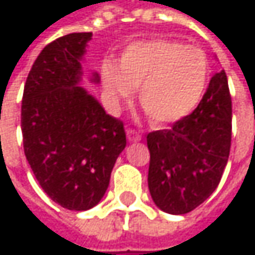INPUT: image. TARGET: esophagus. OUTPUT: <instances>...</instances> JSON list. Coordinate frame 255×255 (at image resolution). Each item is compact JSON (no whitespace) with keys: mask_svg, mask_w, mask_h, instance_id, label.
<instances>
[{"mask_svg":"<svg viewBox=\"0 0 255 255\" xmlns=\"http://www.w3.org/2000/svg\"><path fill=\"white\" fill-rule=\"evenodd\" d=\"M127 140L131 143H135V141H140L141 140V134L137 132L135 129H127Z\"/></svg>","mask_w":255,"mask_h":255,"instance_id":"34e87169","label":"esophagus"}]
</instances>
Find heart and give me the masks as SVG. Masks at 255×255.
I'll return each instance as SVG.
<instances>
[{
    "instance_id": "obj_1",
    "label": "heart",
    "mask_w": 255,
    "mask_h": 255,
    "mask_svg": "<svg viewBox=\"0 0 255 255\" xmlns=\"http://www.w3.org/2000/svg\"><path fill=\"white\" fill-rule=\"evenodd\" d=\"M103 85L114 102L138 88V103L156 126L187 117L201 102L210 79V63L196 47L153 38L134 42L123 53L118 68L103 66Z\"/></svg>"
}]
</instances>
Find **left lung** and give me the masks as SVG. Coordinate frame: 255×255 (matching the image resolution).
Masks as SVG:
<instances>
[{"instance_id": "1", "label": "left lung", "mask_w": 255, "mask_h": 255, "mask_svg": "<svg viewBox=\"0 0 255 255\" xmlns=\"http://www.w3.org/2000/svg\"><path fill=\"white\" fill-rule=\"evenodd\" d=\"M232 140V99L225 71L211 78L196 109L170 129L147 134V184L158 208L186 214L219 186Z\"/></svg>"}]
</instances>
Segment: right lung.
<instances>
[{
    "instance_id": "right-lung-1",
    "label": "right lung",
    "mask_w": 255,
    "mask_h": 255,
    "mask_svg": "<svg viewBox=\"0 0 255 255\" xmlns=\"http://www.w3.org/2000/svg\"><path fill=\"white\" fill-rule=\"evenodd\" d=\"M91 35L69 33L45 45L27 75L22 100L26 159L42 190L72 211L100 202L127 144L123 121L78 85ZM91 81L99 82V75L93 74Z\"/></svg>"
}]
</instances>
